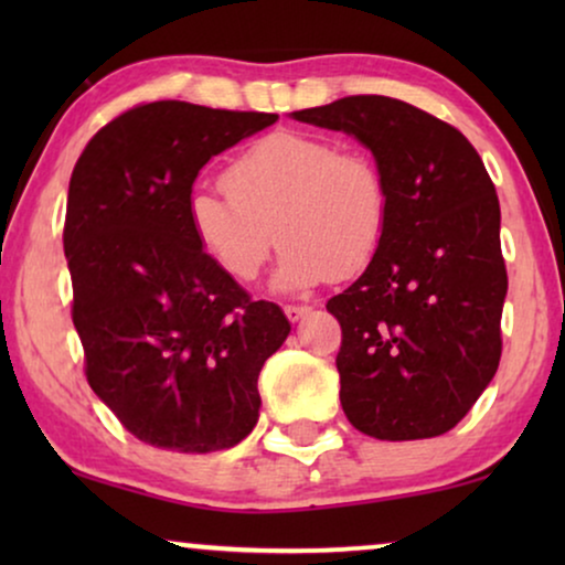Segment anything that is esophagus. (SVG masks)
Returning a JSON list of instances; mask_svg holds the SVG:
<instances>
[{
  "mask_svg": "<svg viewBox=\"0 0 565 565\" xmlns=\"http://www.w3.org/2000/svg\"><path fill=\"white\" fill-rule=\"evenodd\" d=\"M311 313V306H306V303H298V306H285V316H288V319L296 323V321H300L303 319V316H308Z\"/></svg>",
  "mask_w": 565,
  "mask_h": 565,
  "instance_id": "1",
  "label": "esophagus"
}]
</instances>
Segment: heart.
<instances>
[{"mask_svg":"<svg viewBox=\"0 0 565 565\" xmlns=\"http://www.w3.org/2000/svg\"><path fill=\"white\" fill-rule=\"evenodd\" d=\"M223 188H198L188 211L203 252L238 282L257 280L275 236L285 244L277 288L306 290L331 275H360L388 234L383 167L323 136H262L231 161Z\"/></svg>","mask_w":565,"mask_h":565,"instance_id":"1","label":"heart"}]
</instances>
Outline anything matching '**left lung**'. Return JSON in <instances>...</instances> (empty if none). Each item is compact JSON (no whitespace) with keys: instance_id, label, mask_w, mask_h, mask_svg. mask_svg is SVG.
<instances>
[{"instance_id":"obj_1","label":"left lung","mask_w":565,"mask_h":565,"mask_svg":"<svg viewBox=\"0 0 565 565\" xmlns=\"http://www.w3.org/2000/svg\"><path fill=\"white\" fill-rule=\"evenodd\" d=\"M373 151L391 188L377 257L327 303L342 327L339 401L375 439H427L470 412L501 360L507 265L499 198L450 122L383 95L292 113Z\"/></svg>"}]
</instances>
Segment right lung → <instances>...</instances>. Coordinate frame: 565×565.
I'll list each match as a JSON object with an SVG mask.
<instances>
[{"mask_svg":"<svg viewBox=\"0 0 565 565\" xmlns=\"http://www.w3.org/2000/svg\"><path fill=\"white\" fill-rule=\"evenodd\" d=\"M275 113L159 99L92 136L68 182L64 252L84 375L146 445L215 452L257 424V377L290 323L200 246L192 182Z\"/></svg>","mask_w":565,"mask_h":565,"instance_id":"obj_1","label":"right lung"}]
</instances>
